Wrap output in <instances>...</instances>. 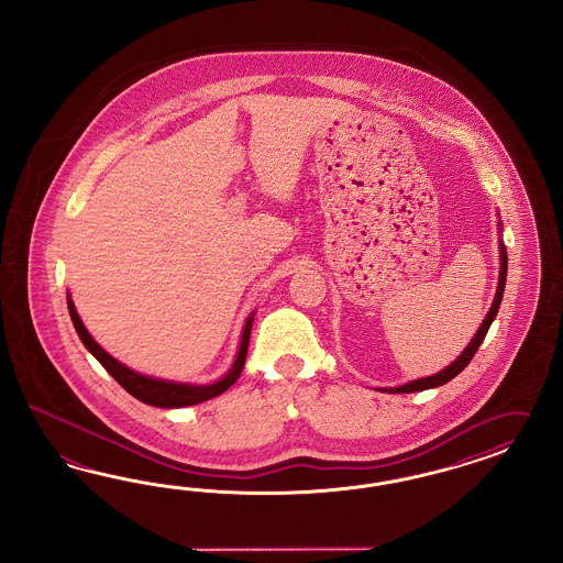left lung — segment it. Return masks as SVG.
Returning a JSON list of instances; mask_svg holds the SVG:
<instances>
[{"instance_id": "8db88e82", "label": "left lung", "mask_w": 563, "mask_h": 563, "mask_svg": "<svg viewBox=\"0 0 563 563\" xmlns=\"http://www.w3.org/2000/svg\"><path fill=\"white\" fill-rule=\"evenodd\" d=\"M497 231L501 233V221L497 222ZM506 276H508V254H506V245L499 238V278H497V290H495L494 303L489 307L483 324L478 325L477 334L471 339V342L466 344V349L462 351L459 358H454L448 367H443L442 372L438 374L427 375V377H419V379H412L409 384H402V386H396V388H377L379 393L390 394H409V393H421V390H429V388H438L448 384L450 379H454L456 375L461 374L462 369L471 363V358L475 357V353L481 346V342L485 339L489 325L494 324L495 316H497V309L501 303V297H504V289H506Z\"/></svg>"}]
</instances>
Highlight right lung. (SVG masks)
<instances>
[{"mask_svg":"<svg viewBox=\"0 0 563 563\" xmlns=\"http://www.w3.org/2000/svg\"><path fill=\"white\" fill-rule=\"evenodd\" d=\"M68 309L71 324L76 328L80 341L85 342L86 349L95 355V358L101 363L102 367L109 374L115 377V382L120 384L125 393L132 394L140 402L158 407V409H181V407H191L198 402L210 400L214 396L229 390L235 382H238L241 369L245 365V355H247V346H250V334H252V324H254V316L256 311L250 313V318L245 320L243 332H241V341H239L238 357L233 361L231 369L222 375L221 379L212 382V384H188V382H170V379H161L153 375L137 374L134 369H130L128 365L120 363L118 358L111 357L99 342L95 341L86 325L82 324L76 306L71 301V295L68 292Z\"/></svg>","mask_w":563,"mask_h":563,"instance_id":"add662e5","label":"right lung"}]
</instances>
